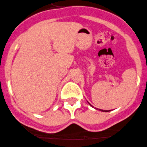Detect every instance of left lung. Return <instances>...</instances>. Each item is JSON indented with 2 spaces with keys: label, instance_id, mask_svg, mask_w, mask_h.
<instances>
[{
  "label": "left lung",
  "instance_id": "obj_1",
  "mask_svg": "<svg viewBox=\"0 0 147 147\" xmlns=\"http://www.w3.org/2000/svg\"><path fill=\"white\" fill-rule=\"evenodd\" d=\"M90 106H91V105H90ZM100 111H105V110H101V109H100Z\"/></svg>",
  "mask_w": 147,
  "mask_h": 147
}]
</instances>
